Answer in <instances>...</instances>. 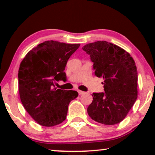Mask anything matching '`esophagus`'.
Returning a JSON list of instances; mask_svg holds the SVG:
<instances>
[{
	"mask_svg": "<svg viewBox=\"0 0 155 155\" xmlns=\"http://www.w3.org/2000/svg\"><path fill=\"white\" fill-rule=\"evenodd\" d=\"M78 94H84V92H82V91H80V90H78Z\"/></svg>",
	"mask_w": 155,
	"mask_h": 155,
	"instance_id": "34e87169",
	"label": "esophagus"
}]
</instances>
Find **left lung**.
<instances>
[{"label": "left lung", "instance_id": "8db88e82", "mask_svg": "<svg viewBox=\"0 0 155 155\" xmlns=\"http://www.w3.org/2000/svg\"><path fill=\"white\" fill-rule=\"evenodd\" d=\"M93 63L94 75L102 78L104 92L93 93L87 113L95 121L114 125L122 121L137 97V73L130 55L106 41L82 47Z\"/></svg>", "mask_w": 155, "mask_h": 155}]
</instances>
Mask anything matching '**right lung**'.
<instances>
[{"instance_id": "right-lung-1", "label": "right lung", "mask_w": 155, "mask_h": 155, "mask_svg": "<svg viewBox=\"0 0 155 155\" xmlns=\"http://www.w3.org/2000/svg\"><path fill=\"white\" fill-rule=\"evenodd\" d=\"M80 44L46 41L29 51L18 71L20 97L25 109L43 126H54L65 120L70 102L78 96L73 90L55 87L66 80L65 65Z\"/></svg>"}]
</instances>
